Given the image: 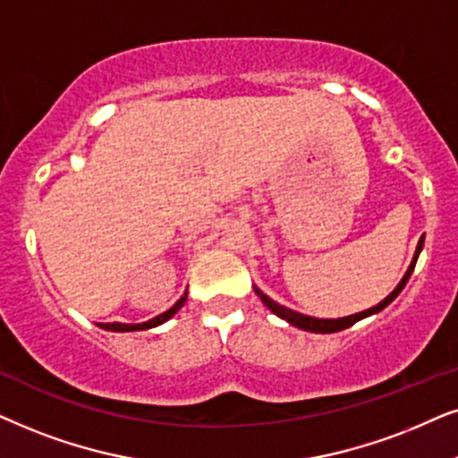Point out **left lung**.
I'll list each match as a JSON object with an SVG mask.
<instances>
[{"label": "left lung", "mask_w": 458, "mask_h": 458, "mask_svg": "<svg viewBox=\"0 0 458 458\" xmlns=\"http://www.w3.org/2000/svg\"><path fill=\"white\" fill-rule=\"evenodd\" d=\"M420 249H423V236H420V241H419V247H417V253H414V258H412V264H411V267H408L406 270V274H404V278L400 280V284L395 286V289L389 293V295L386 297V300H383L381 303H377L375 308H370V310H364V312H360V314H353V316H345V318H337V320H328V318H312V316H303V314H300V312H293V310H289V308H284V306H278L276 301H272L270 297L267 295H264V293H261L259 289H255V293H258L259 295V300L266 303L267 308H270V312H274L276 316H280V318L283 320H286V322H291L293 327H297V328H303V331H310V333H337V331H344V328H347V327H352V325H356L358 320H362V318H367V316H370V314H377V312H381L383 308L386 306H389V303H392L395 297L400 295V291L404 289V284L408 283V278H411V274H412V270H414V264H417V259H419V253H420Z\"/></svg>", "instance_id": "left-lung-1"}]
</instances>
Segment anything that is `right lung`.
I'll return each instance as SVG.
<instances>
[{
    "mask_svg": "<svg viewBox=\"0 0 458 458\" xmlns=\"http://www.w3.org/2000/svg\"><path fill=\"white\" fill-rule=\"evenodd\" d=\"M184 301H186V293L180 297L178 301L174 303L172 308L167 310V312L158 314L157 318H152V320H148V322H142V325H121V322H113V325H108V322H102L100 328H105V331H114V333H130V331H144V328L158 327V325H163V322H165V320L172 318V316H174L175 312H178V310H180L182 306H184Z\"/></svg>",
    "mask_w": 458,
    "mask_h": 458,
    "instance_id": "1",
    "label": "right lung"
}]
</instances>
